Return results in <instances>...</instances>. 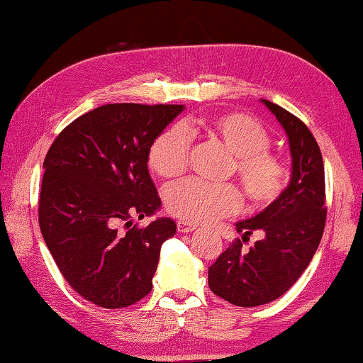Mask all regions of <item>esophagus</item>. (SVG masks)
<instances>
[{
    "mask_svg": "<svg viewBox=\"0 0 363 363\" xmlns=\"http://www.w3.org/2000/svg\"><path fill=\"white\" fill-rule=\"evenodd\" d=\"M177 228H179V232H182V234H188V232H193L196 229V225L186 221H179L177 223Z\"/></svg>",
    "mask_w": 363,
    "mask_h": 363,
    "instance_id": "obj_1",
    "label": "esophagus"
}]
</instances>
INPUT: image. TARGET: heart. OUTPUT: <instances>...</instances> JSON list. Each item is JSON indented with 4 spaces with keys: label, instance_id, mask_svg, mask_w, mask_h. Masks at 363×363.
<instances>
[{
    "label": "heart",
    "instance_id": "obj_1",
    "mask_svg": "<svg viewBox=\"0 0 363 363\" xmlns=\"http://www.w3.org/2000/svg\"><path fill=\"white\" fill-rule=\"evenodd\" d=\"M189 135H202L223 147L232 156V170L240 184L246 207L262 210L275 202L289 179V169L281 156L270 152L269 133L262 125L240 112H228L211 118L184 123L170 128L150 143L147 161L150 169L164 180H177L188 167ZM170 215L188 223H211L237 211L240 196L229 184L186 182L166 193Z\"/></svg>",
    "mask_w": 363,
    "mask_h": 363
}]
</instances>
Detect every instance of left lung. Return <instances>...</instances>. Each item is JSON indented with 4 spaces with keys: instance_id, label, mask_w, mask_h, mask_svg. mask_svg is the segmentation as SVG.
<instances>
[{
    "instance_id": "8db88e82",
    "label": "left lung",
    "mask_w": 363,
    "mask_h": 363,
    "mask_svg": "<svg viewBox=\"0 0 363 363\" xmlns=\"http://www.w3.org/2000/svg\"><path fill=\"white\" fill-rule=\"evenodd\" d=\"M283 126L292 160L291 182L261 213L235 224L242 240L229 245L208 267V286L218 297L237 306H257L281 297L316 252L323 238L325 180L323 155L302 120L261 99ZM252 231L263 237L248 252L241 246Z\"/></svg>"
}]
</instances>
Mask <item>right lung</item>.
I'll use <instances>...</instances> for the list:
<instances>
[{
  "label": "right lung",
  "mask_w": 363,
  "mask_h": 363,
  "mask_svg": "<svg viewBox=\"0 0 363 363\" xmlns=\"http://www.w3.org/2000/svg\"><path fill=\"white\" fill-rule=\"evenodd\" d=\"M179 104H106L58 134L44 160L39 228L71 288L102 308H125L152 291L161 245L177 224L158 218L150 143L183 112ZM125 223V233L118 225Z\"/></svg>",
  "instance_id": "1"
}]
</instances>
